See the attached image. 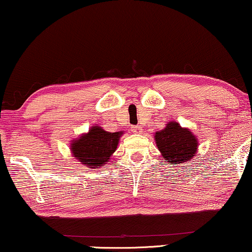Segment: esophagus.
<instances>
[{"label": "esophagus", "mask_w": 252, "mask_h": 252, "mask_svg": "<svg viewBox=\"0 0 252 252\" xmlns=\"http://www.w3.org/2000/svg\"><path fill=\"white\" fill-rule=\"evenodd\" d=\"M132 132L133 133H141V132H142V128H141V126H139V125H137V126H133L132 127Z\"/></svg>", "instance_id": "1"}]
</instances>
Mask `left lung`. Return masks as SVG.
Segmentation results:
<instances>
[{
	"label": "left lung",
	"mask_w": 252,
	"mask_h": 252,
	"mask_svg": "<svg viewBox=\"0 0 252 252\" xmlns=\"http://www.w3.org/2000/svg\"><path fill=\"white\" fill-rule=\"evenodd\" d=\"M158 150L165 160L174 165L188 163L197 151V140L187 128H182L178 123H168L164 129L155 134Z\"/></svg>",
	"instance_id": "obj_1"
}]
</instances>
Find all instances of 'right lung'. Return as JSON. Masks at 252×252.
I'll list each match as a JSON object with an SVG mask.
<instances>
[{
	"instance_id": "1",
	"label": "right lung",
	"mask_w": 252,
	"mask_h": 252,
	"mask_svg": "<svg viewBox=\"0 0 252 252\" xmlns=\"http://www.w3.org/2000/svg\"><path fill=\"white\" fill-rule=\"evenodd\" d=\"M122 134L123 132L110 133L101 127L93 126L87 134L73 141L72 154L86 166H102L116 151Z\"/></svg>"
}]
</instances>
